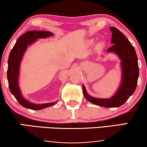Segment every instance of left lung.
<instances>
[{
  "instance_id": "obj_1",
  "label": "left lung",
  "mask_w": 147,
  "mask_h": 147,
  "mask_svg": "<svg viewBox=\"0 0 147 147\" xmlns=\"http://www.w3.org/2000/svg\"><path fill=\"white\" fill-rule=\"evenodd\" d=\"M110 29L112 33L111 43L113 45L108 49V51L114 52L121 59V85L115 95L109 99L92 97L88 94L84 86L83 92L85 98L92 104L106 108H115L125 103L135 91L139 76V68L135 49L130 42L117 28L112 27H110Z\"/></svg>"
}]
</instances>
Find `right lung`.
<instances>
[{
	"label": "right lung",
	"mask_w": 147,
	"mask_h": 147,
	"mask_svg": "<svg viewBox=\"0 0 147 147\" xmlns=\"http://www.w3.org/2000/svg\"><path fill=\"white\" fill-rule=\"evenodd\" d=\"M51 35H53V33L49 31H28L19 37L9 54L7 69V80L9 82V90L19 103L26 108L34 110H41L52 106L55 104L54 102L43 104H35L28 102L22 96L18 85L20 63L27 46L31 45L37 39L48 37Z\"/></svg>",
	"instance_id": "obj_1"
}]
</instances>
